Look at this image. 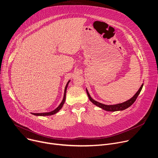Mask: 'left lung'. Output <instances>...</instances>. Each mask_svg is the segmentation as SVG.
<instances>
[{
  "instance_id": "8db88e82",
  "label": "left lung",
  "mask_w": 158,
  "mask_h": 158,
  "mask_svg": "<svg viewBox=\"0 0 158 158\" xmlns=\"http://www.w3.org/2000/svg\"><path fill=\"white\" fill-rule=\"evenodd\" d=\"M143 84L142 85L141 87L139 89V90L137 92V93L134 95H133L130 99H129L123 103H120V104H114V105H106V104H102L98 101H96L91 98L87 89H86V91H87V94L88 95V97H89L90 101L95 106L101 107V109H102V110L107 111H123L124 110H126L127 108L129 107L130 106H131L133 103H134V102L136 101V99L137 98L138 95H139V94L143 87Z\"/></svg>"
}]
</instances>
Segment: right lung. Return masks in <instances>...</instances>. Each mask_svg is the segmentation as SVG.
Wrapping results in <instances>:
<instances>
[{"mask_svg":"<svg viewBox=\"0 0 158 158\" xmlns=\"http://www.w3.org/2000/svg\"><path fill=\"white\" fill-rule=\"evenodd\" d=\"M70 80H69L66 84V85L65 87V89H64V97H63V99L62 101V102H60V104H59V106L56 108L54 110L51 111V112H48V113H31L33 115H35V116H51V115H53L56 113H57V112H59V111L60 110V109L62 108L63 104H64V102H65V99H66V90H67V87H68V83H69Z\"/></svg>","mask_w":158,"mask_h":158,"instance_id":"right-lung-1","label":"right lung"}]
</instances>
